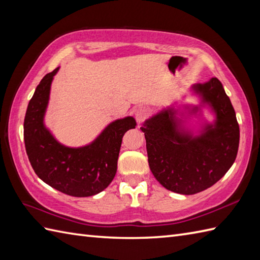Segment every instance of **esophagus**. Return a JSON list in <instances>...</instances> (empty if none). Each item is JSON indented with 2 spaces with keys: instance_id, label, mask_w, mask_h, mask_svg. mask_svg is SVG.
<instances>
[{
  "instance_id": "esophagus-1",
  "label": "esophagus",
  "mask_w": 260,
  "mask_h": 260,
  "mask_svg": "<svg viewBox=\"0 0 260 260\" xmlns=\"http://www.w3.org/2000/svg\"><path fill=\"white\" fill-rule=\"evenodd\" d=\"M148 116V110L145 107H140L135 110V118L139 124L143 123Z\"/></svg>"
}]
</instances>
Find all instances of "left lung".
<instances>
[{
  "instance_id": "1",
  "label": "left lung",
  "mask_w": 260,
  "mask_h": 260,
  "mask_svg": "<svg viewBox=\"0 0 260 260\" xmlns=\"http://www.w3.org/2000/svg\"><path fill=\"white\" fill-rule=\"evenodd\" d=\"M190 90L198 105L176 107L175 103L141 127L153 175L165 189L185 196L208 189L228 172L240 136L233 104L218 78L192 85ZM202 108L215 115L212 123L203 118ZM192 117L199 120L197 130L188 126Z\"/></svg>"
}]
</instances>
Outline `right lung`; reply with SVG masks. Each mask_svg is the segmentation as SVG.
<instances>
[{
	"label": "right lung",
	"instance_id": "right-lung-1",
	"mask_svg": "<svg viewBox=\"0 0 260 260\" xmlns=\"http://www.w3.org/2000/svg\"><path fill=\"white\" fill-rule=\"evenodd\" d=\"M58 70L43 77L27 105L23 125L26 154L36 174L48 185L71 197H91L113 181L123 136L135 128L136 120L127 116L112 121L85 146L59 143L45 125L51 82Z\"/></svg>",
	"mask_w": 260,
	"mask_h": 260
}]
</instances>
